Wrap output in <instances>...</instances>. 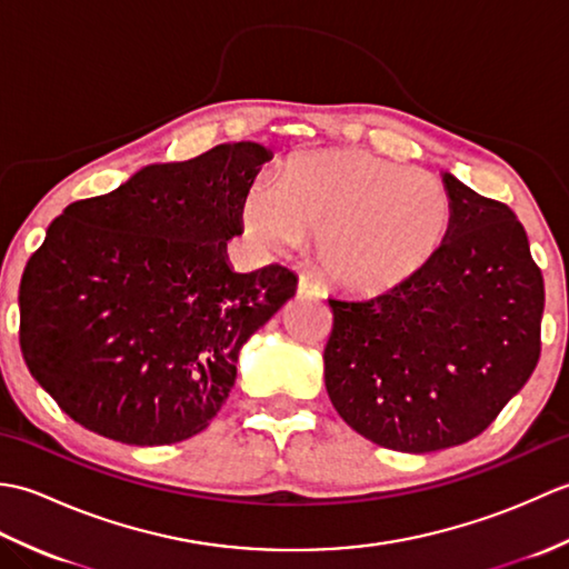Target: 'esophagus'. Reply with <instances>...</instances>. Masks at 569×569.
<instances>
[{"instance_id": "34e87169", "label": "esophagus", "mask_w": 569, "mask_h": 569, "mask_svg": "<svg viewBox=\"0 0 569 569\" xmlns=\"http://www.w3.org/2000/svg\"><path fill=\"white\" fill-rule=\"evenodd\" d=\"M298 296H308V298H316V296H320V286L312 281L310 276H300L298 278Z\"/></svg>"}]
</instances>
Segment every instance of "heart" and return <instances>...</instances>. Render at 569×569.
Segmentation results:
<instances>
[{
  "label": "heart",
  "instance_id": "heart-1",
  "mask_svg": "<svg viewBox=\"0 0 569 569\" xmlns=\"http://www.w3.org/2000/svg\"><path fill=\"white\" fill-rule=\"evenodd\" d=\"M247 237L291 251L320 239V263L352 293H381L416 276L442 247L450 198L435 176L365 151L296 156L281 188L257 183L241 204Z\"/></svg>",
  "mask_w": 569,
  "mask_h": 569
}]
</instances>
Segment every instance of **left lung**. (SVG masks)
Here are the masks:
<instances>
[{
    "mask_svg": "<svg viewBox=\"0 0 569 569\" xmlns=\"http://www.w3.org/2000/svg\"><path fill=\"white\" fill-rule=\"evenodd\" d=\"M450 227L428 266L367 300L330 298L325 386L367 440L435 452L485 432L540 357L546 288L509 204L442 173Z\"/></svg>",
    "mask_w": 569,
    "mask_h": 569,
    "instance_id": "left-lung-1",
    "label": "left lung"
}]
</instances>
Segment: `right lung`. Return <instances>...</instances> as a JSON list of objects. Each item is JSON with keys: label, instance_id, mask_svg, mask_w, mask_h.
<instances>
[{"label": "right lung", "instance_id": "right-lung-1", "mask_svg": "<svg viewBox=\"0 0 569 569\" xmlns=\"http://www.w3.org/2000/svg\"><path fill=\"white\" fill-rule=\"evenodd\" d=\"M261 143L153 163L48 227L19 286V345L63 413L127 445H171L210 426L239 349L296 296L281 263L234 273L227 239Z\"/></svg>", "mask_w": 569, "mask_h": 569}]
</instances>
